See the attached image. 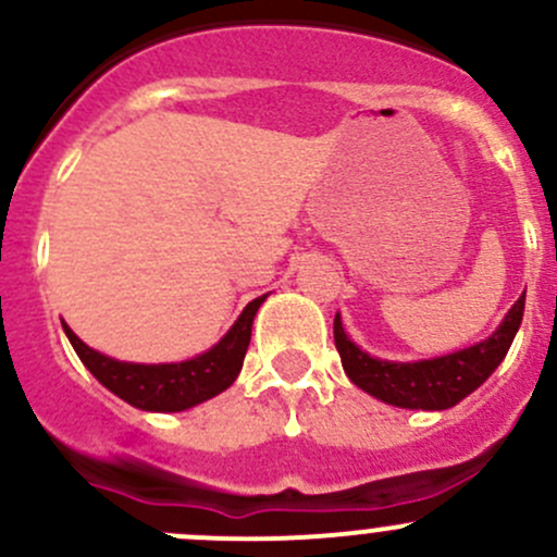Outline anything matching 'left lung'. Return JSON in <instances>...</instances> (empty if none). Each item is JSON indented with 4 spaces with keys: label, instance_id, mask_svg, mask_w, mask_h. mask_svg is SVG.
I'll return each instance as SVG.
<instances>
[{
    "label": "left lung",
    "instance_id": "1",
    "mask_svg": "<svg viewBox=\"0 0 557 557\" xmlns=\"http://www.w3.org/2000/svg\"><path fill=\"white\" fill-rule=\"evenodd\" d=\"M522 310H525V294L504 314L502 325L487 339L447 352V356L423 358V361H385V358L369 356L345 334L339 312L334 318V342L352 385L393 407L440 412L463 401L496 372L512 347L522 323Z\"/></svg>",
    "mask_w": 557,
    "mask_h": 557
}]
</instances>
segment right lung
<instances>
[{"instance_id": "1", "label": "right lung", "mask_w": 557, "mask_h": 557, "mask_svg": "<svg viewBox=\"0 0 557 557\" xmlns=\"http://www.w3.org/2000/svg\"><path fill=\"white\" fill-rule=\"evenodd\" d=\"M267 296L269 294L252 299L218 345H212L201 356L177 363L117 361V358L88 347L66 323L61 325H64L66 339L72 342L83 367L107 391L145 412H183V409L196 407V404L223 393L237 380V374L243 372L247 345H250L252 318H256L258 307L267 301Z\"/></svg>"}]
</instances>
